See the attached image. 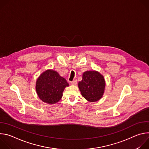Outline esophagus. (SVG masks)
<instances>
[{"label": "esophagus", "instance_id": "1", "mask_svg": "<svg viewBox=\"0 0 149 149\" xmlns=\"http://www.w3.org/2000/svg\"><path fill=\"white\" fill-rule=\"evenodd\" d=\"M77 83V80H74V81H72L71 82V84L72 85H74H74H76Z\"/></svg>", "mask_w": 149, "mask_h": 149}]
</instances>
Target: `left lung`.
<instances>
[{"mask_svg":"<svg viewBox=\"0 0 149 149\" xmlns=\"http://www.w3.org/2000/svg\"><path fill=\"white\" fill-rule=\"evenodd\" d=\"M105 85L104 77L99 72L86 71L78 82V87L82 97L90 102H95L102 97Z\"/></svg>","mask_w":149,"mask_h":149,"instance_id":"left-lung-1","label":"left lung"}]
</instances>
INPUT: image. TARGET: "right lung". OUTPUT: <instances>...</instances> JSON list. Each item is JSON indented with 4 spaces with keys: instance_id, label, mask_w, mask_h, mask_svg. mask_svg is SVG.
Wrapping results in <instances>:
<instances>
[{
    "instance_id": "1",
    "label": "right lung",
    "mask_w": 149,
    "mask_h": 149,
    "mask_svg": "<svg viewBox=\"0 0 149 149\" xmlns=\"http://www.w3.org/2000/svg\"><path fill=\"white\" fill-rule=\"evenodd\" d=\"M69 84L67 80L53 70H47L42 73L36 81V90L39 98L51 104L58 102L62 93Z\"/></svg>"
}]
</instances>
